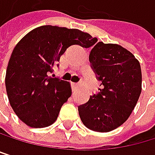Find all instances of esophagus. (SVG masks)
Masks as SVG:
<instances>
[{"instance_id":"34e87169","label":"esophagus","mask_w":155,"mask_h":155,"mask_svg":"<svg viewBox=\"0 0 155 155\" xmlns=\"http://www.w3.org/2000/svg\"><path fill=\"white\" fill-rule=\"evenodd\" d=\"M71 87H72V91L75 92L77 90V87H78V84H77V83H71Z\"/></svg>"}]
</instances>
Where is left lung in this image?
Segmentation results:
<instances>
[{
  "label": "left lung",
  "instance_id": "1",
  "mask_svg": "<svg viewBox=\"0 0 155 155\" xmlns=\"http://www.w3.org/2000/svg\"><path fill=\"white\" fill-rule=\"evenodd\" d=\"M99 92L78 106L84 126L97 132H110L126 122L141 93V69L132 53L118 45L98 43L89 55Z\"/></svg>",
  "mask_w": 155,
  "mask_h": 155
}]
</instances>
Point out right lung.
<instances>
[{
	"mask_svg": "<svg viewBox=\"0 0 155 155\" xmlns=\"http://www.w3.org/2000/svg\"><path fill=\"white\" fill-rule=\"evenodd\" d=\"M97 41L79 29L50 25L32 29L19 41L8 62L5 86L10 105L23 123L41 128L56 122L71 88L51 73L68 47L88 48Z\"/></svg>",
	"mask_w": 155,
	"mask_h": 155,
	"instance_id": "obj_1",
	"label": "right lung"
}]
</instances>
